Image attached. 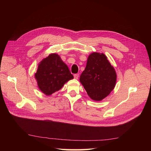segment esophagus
<instances>
[{"instance_id": "obj_1", "label": "esophagus", "mask_w": 151, "mask_h": 151, "mask_svg": "<svg viewBox=\"0 0 151 151\" xmlns=\"http://www.w3.org/2000/svg\"><path fill=\"white\" fill-rule=\"evenodd\" d=\"M79 74H74V79H78V78H79Z\"/></svg>"}]
</instances>
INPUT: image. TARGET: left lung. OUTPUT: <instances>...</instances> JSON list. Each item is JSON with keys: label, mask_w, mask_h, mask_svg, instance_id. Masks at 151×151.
I'll return each instance as SVG.
<instances>
[{"label": "left lung", "mask_w": 151, "mask_h": 151, "mask_svg": "<svg viewBox=\"0 0 151 151\" xmlns=\"http://www.w3.org/2000/svg\"><path fill=\"white\" fill-rule=\"evenodd\" d=\"M116 77L115 68L107 57L103 53L93 52L88 58L80 82L91 99L99 101L108 96L115 88Z\"/></svg>", "instance_id": "8db88e82"}]
</instances>
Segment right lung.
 Returning a JSON list of instances; mask_svg holds the SVG:
<instances>
[{
  "instance_id": "obj_1",
  "label": "right lung",
  "mask_w": 151,
  "mask_h": 151,
  "mask_svg": "<svg viewBox=\"0 0 151 151\" xmlns=\"http://www.w3.org/2000/svg\"><path fill=\"white\" fill-rule=\"evenodd\" d=\"M38 88L47 96L60 90L67 82L74 79L67 65L57 53H51L40 62L35 74Z\"/></svg>"
}]
</instances>
